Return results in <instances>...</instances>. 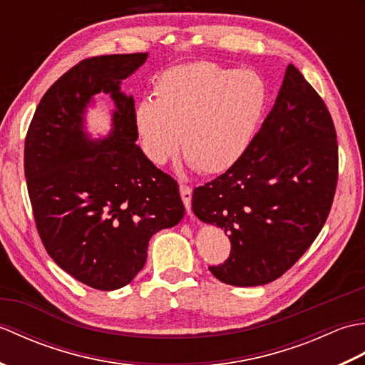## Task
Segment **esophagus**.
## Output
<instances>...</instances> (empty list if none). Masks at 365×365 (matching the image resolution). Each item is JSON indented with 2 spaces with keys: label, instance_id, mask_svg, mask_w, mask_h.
<instances>
[{
  "label": "esophagus",
  "instance_id": "obj_1",
  "mask_svg": "<svg viewBox=\"0 0 365 365\" xmlns=\"http://www.w3.org/2000/svg\"><path fill=\"white\" fill-rule=\"evenodd\" d=\"M180 196L185 207H187V212H191V196H192V190L187 185H180Z\"/></svg>",
  "mask_w": 365,
  "mask_h": 365
}]
</instances>
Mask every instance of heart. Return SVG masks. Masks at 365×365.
Returning a JSON list of instances; mask_svg holds the SVG:
<instances>
[{"label":"heart","instance_id":"1","mask_svg":"<svg viewBox=\"0 0 365 365\" xmlns=\"http://www.w3.org/2000/svg\"><path fill=\"white\" fill-rule=\"evenodd\" d=\"M155 100H139L133 122L139 147L155 166L180 150L200 173L234 168L252 145L265 113L268 89L252 71L212 63L177 66L153 86Z\"/></svg>","mask_w":365,"mask_h":365}]
</instances>
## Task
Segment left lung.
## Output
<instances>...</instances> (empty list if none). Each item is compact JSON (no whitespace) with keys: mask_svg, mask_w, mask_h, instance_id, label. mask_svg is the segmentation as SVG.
Instances as JSON below:
<instances>
[{"mask_svg":"<svg viewBox=\"0 0 365 365\" xmlns=\"http://www.w3.org/2000/svg\"><path fill=\"white\" fill-rule=\"evenodd\" d=\"M336 128L320 96L289 64L273 110L234 168L192 191V212L229 235L221 282L274 281L314 243L337 185Z\"/></svg>","mask_w":365,"mask_h":365,"instance_id":"8db88e82","label":"left lung"}]
</instances>
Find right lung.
Returning a JSON list of instances; mask_svg holds the SVG:
<instances>
[{"mask_svg":"<svg viewBox=\"0 0 365 365\" xmlns=\"http://www.w3.org/2000/svg\"><path fill=\"white\" fill-rule=\"evenodd\" d=\"M149 53L84 59L45 92L25 141V177L46 252L76 281L118 290L143 269L153 234L182 221L173 177L136 145L135 100L122 81ZM108 93L112 130L94 138L87 108Z\"/></svg>","mask_w":365,"mask_h":365,"instance_id":"obj_1","label":"right lung"}]
</instances>
